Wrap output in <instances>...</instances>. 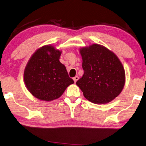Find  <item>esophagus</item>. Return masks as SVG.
Instances as JSON below:
<instances>
[{
    "label": "esophagus",
    "mask_w": 146,
    "mask_h": 146,
    "mask_svg": "<svg viewBox=\"0 0 146 146\" xmlns=\"http://www.w3.org/2000/svg\"><path fill=\"white\" fill-rule=\"evenodd\" d=\"M78 79H79V77H78V76H75L73 78V80H74V82H75V83H76V81L78 80Z\"/></svg>",
    "instance_id": "obj_1"
}]
</instances>
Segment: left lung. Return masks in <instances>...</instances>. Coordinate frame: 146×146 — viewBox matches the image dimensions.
Listing matches in <instances>:
<instances>
[{"label":"left lung","mask_w":146,"mask_h":146,"mask_svg":"<svg viewBox=\"0 0 146 146\" xmlns=\"http://www.w3.org/2000/svg\"><path fill=\"white\" fill-rule=\"evenodd\" d=\"M84 75L76 84L88 101L106 104L116 98L123 88V66L115 54L102 45L94 44L80 49Z\"/></svg>","instance_id":"obj_1"}]
</instances>
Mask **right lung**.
<instances>
[{"mask_svg":"<svg viewBox=\"0 0 146 146\" xmlns=\"http://www.w3.org/2000/svg\"><path fill=\"white\" fill-rule=\"evenodd\" d=\"M61 51L52 45L36 50L24 71L26 87L32 95L42 101H50L60 98L70 85L74 84L65 66L59 61Z\"/></svg>","mask_w":146,"mask_h":146,"instance_id":"add662e5","label":"right lung"}]
</instances>
